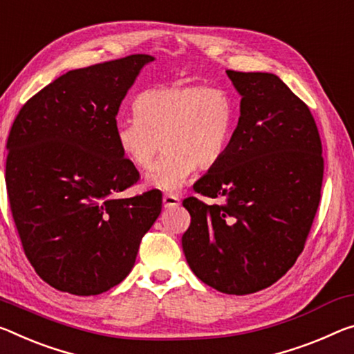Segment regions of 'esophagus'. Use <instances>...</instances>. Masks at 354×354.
Masks as SVG:
<instances>
[{
  "instance_id": "1",
  "label": "esophagus",
  "mask_w": 354,
  "mask_h": 354,
  "mask_svg": "<svg viewBox=\"0 0 354 354\" xmlns=\"http://www.w3.org/2000/svg\"><path fill=\"white\" fill-rule=\"evenodd\" d=\"M162 201H164L165 207H176V206H179V203H181V198H179L178 195L165 194L164 198H162Z\"/></svg>"
}]
</instances>
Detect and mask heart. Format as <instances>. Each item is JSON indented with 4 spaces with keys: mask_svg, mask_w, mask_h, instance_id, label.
Listing matches in <instances>:
<instances>
[{
    "mask_svg": "<svg viewBox=\"0 0 354 354\" xmlns=\"http://www.w3.org/2000/svg\"><path fill=\"white\" fill-rule=\"evenodd\" d=\"M137 118L118 121L121 154L142 171L153 168L160 147L165 154L148 176V187L175 192L195 167L216 165L225 153L234 124V102L218 86L170 85L145 89L133 100Z\"/></svg>",
    "mask_w": 354,
    "mask_h": 354,
    "instance_id": "b5f03b06",
    "label": "heart"
}]
</instances>
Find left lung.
Segmentation results:
<instances>
[{
  "label": "left lung",
  "mask_w": 354,
  "mask_h": 354,
  "mask_svg": "<svg viewBox=\"0 0 354 354\" xmlns=\"http://www.w3.org/2000/svg\"><path fill=\"white\" fill-rule=\"evenodd\" d=\"M241 116L225 153L184 198L183 250L201 282L227 295L271 287L304 250L323 183L322 140L308 106L268 72L227 71Z\"/></svg>",
  "instance_id": "8db88e82"
}]
</instances>
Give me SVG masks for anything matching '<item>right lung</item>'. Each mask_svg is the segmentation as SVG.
I'll list each match as a JSON object with an SVG mask.
<instances>
[{
	"label": "right lung",
	"mask_w": 354,
	"mask_h": 354,
	"mask_svg": "<svg viewBox=\"0 0 354 354\" xmlns=\"http://www.w3.org/2000/svg\"><path fill=\"white\" fill-rule=\"evenodd\" d=\"M129 55L69 71L21 106L10 127L6 189L25 255L44 282L100 295L131 272L162 194L115 195L140 173L118 149L116 115L140 69Z\"/></svg>",
	"instance_id": "right-lung-1"
}]
</instances>
